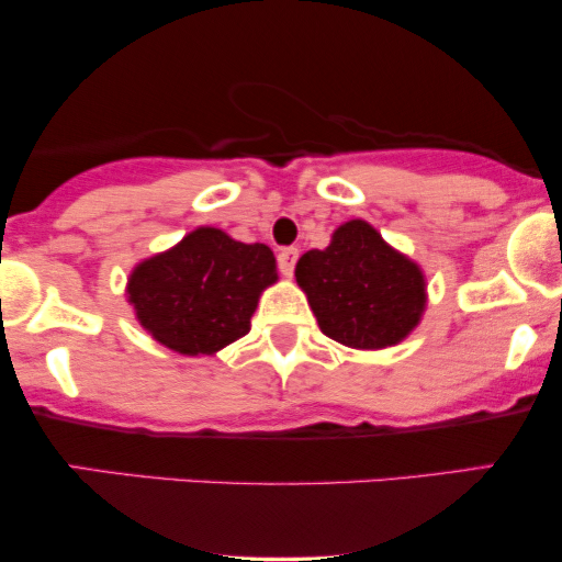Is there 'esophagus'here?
Masks as SVG:
<instances>
[{"mask_svg":"<svg viewBox=\"0 0 562 562\" xmlns=\"http://www.w3.org/2000/svg\"><path fill=\"white\" fill-rule=\"evenodd\" d=\"M295 261H299V248H282L280 254H277V267H280V272L285 277L293 274Z\"/></svg>","mask_w":562,"mask_h":562,"instance_id":"obj_1","label":"esophagus"}]
</instances>
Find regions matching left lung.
I'll list each match as a JSON object with an SVG mask.
<instances>
[{"mask_svg":"<svg viewBox=\"0 0 562 562\" xmlns=\"http://www.w3.org/2000/svg\"><path fill=\"white\" fill-rule=\"evenodd\" d=\"M295 282L327 338L351 348H389L417 327L425 277L362 218L340 224L325 250L295 263Z\"/></svg>","mask_w":562,"mask_h":562,"instance_id":"1","label":"left lung"}]
</instances>
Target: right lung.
<instances>
[{
  "label": "right lung",
  "instance_id": "obj_1",
  "mask_svg": "<svg viewBox=\"0 0 562 562\" xmlns=\"http://www.w3.org/2000/svg\"><path fill=\"white\" fill-rule=\"evenodd\" d=\"M277 282L269 245L198 227L166 254L134 267L126 295L139 325L187 357L216 353L250 330L263 288Z\"/></svg>",
  "mask_w": 562,
  "mask_h": 562
}]
</instances>
